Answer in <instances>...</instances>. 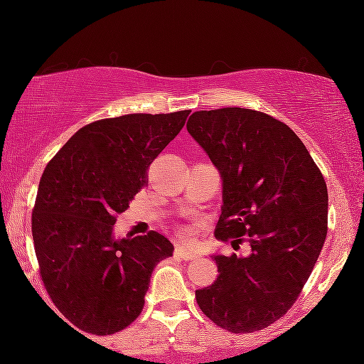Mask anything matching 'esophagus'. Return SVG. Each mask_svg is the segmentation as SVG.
I'll return each mask as SVG.
<instances>
[{"instance_id": "1", "label": "esophagus", "mask_w": 364, "mask_h": 364, "mask_svg": "<svg viewBox=\"0 0 364 364\" xmlns=\"http://www.w3.org/2000/svg\"><path fill=\"white\" fill-rule=\"evenodd\" d=\"M174 255H176L178 258H181V260H195L198 255H196L195 252H191V250H188L186 246H178L176 250H174Z\"/></svg>"}]
</instances>
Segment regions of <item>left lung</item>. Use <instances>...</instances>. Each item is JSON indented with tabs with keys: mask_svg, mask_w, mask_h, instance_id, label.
<instances>
[{
	"mask_svg": "<svg viewBox=\"0 0 364 364\" xmlns=\"http://www.w3.org/2000/svg\"><path fill=\"white\" fill-rule=\"evenodd\" d=\"M186 129L223 179L215 236L250 243L248 255H212L219 275L196 289V303L229 332H257L286 315L318 260L327 185L299 136L265 112L196 111Z\"/></svg>",
	"mask_w": 364,
	"mask_h": 364,
	"instance_id": "obj_1",
	"label": "left lung"
}]
</instances>
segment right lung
Masks as SVG:
<instances>
[{
	"mask_svg": "<svg viewBox=\"0 0 364 364\" xmlns=\"http://www.w3.org/2000/svg\"><path fill=\"white\" fill-rule=\"evenodd\" d=\"M190 111L124 114L78 129L46 166L32 237L54 306L75 328L109 336L144 310L154 267L173 257L166 236L114 237L116 215L149 183L147 171Z\"/></svg>",
	"mask_w": 364,
	"mask_h": 364,
	"instance_id": "add662e5",
	"label": "right lung"
}]
</instances>
